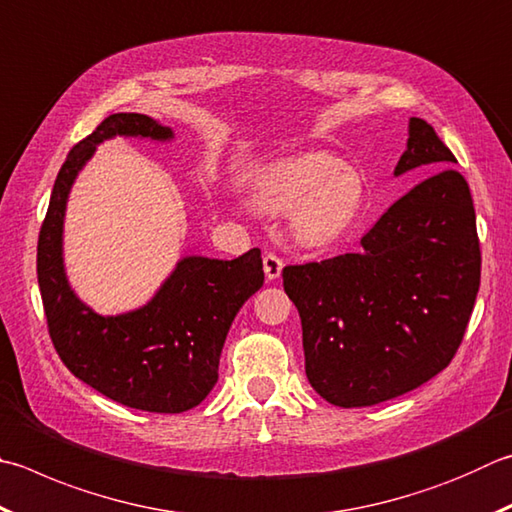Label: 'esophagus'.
<instances>
[{"label": "esophagus", "instance_id": "34e87169", "mask_svg": "<svg viewBox=\"0 0 512 512\" xmlns=\"http://www.w3.org/2000/svg\"><path fill=\"white\" fill-rule=\"evenodd\" d=\"M282 268H284V262L277 255L273 253H266L264 255V273H266V280H277V277L282 275Z\"/></svg>", "mask_w": 512, "mask_h": 512}]
</instances>
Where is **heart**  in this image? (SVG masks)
<instances>
[{"label":"heart","instance_id":"heart-1","mask_svg":"<svg viewBox=\"0 0 512 512\" xmlns=\"http://www.w3.org/2000/svg\"><path fill=\"white\" fill-rule=\"evenodd\" d=\"M365 188L356 170L324 152L295 156L259 181V201L271 212L291 210V226L304 244L340 237L362 208Z\"/></svg>","mask_w":512,"mask_h":512}]
</instances>
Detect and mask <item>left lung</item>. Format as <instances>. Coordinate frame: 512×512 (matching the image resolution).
<instances>
[{
  "label": "left lung",
  "instance_id": "1",
  "mask_svg": "<svg viewBox=\"0 0 512 512\" xmlns=\"http://www.w3.org/2000/svg\"><path fill=\"white\" fill-rule=\"evenodd\" d=\"M452 152L410 118L394 176L439 169L398 199L356 253L284 268L300 311L306 378L324 401L367 407L450 365L481 280L470 188Z\"/></svg>",
  "mask_w": 512,
  "mask_h": 512
}]
</instances>
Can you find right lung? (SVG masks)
<instances>
[{"mask_svg":"<svg viewBox=\"0 0 512 512\" xmlns=\"http://www.w3.org/2000/svg\"><path fill=\"white\" fill-rule=\"evenodd\" d=\"M111 138L172 143L174 129L145 114H114L69 152L37 241L46 322L62 362L82 383L134 410L181 414L215 387L230 324L264 284L262 253L185 255L138 309L116 315L91 309L73 291L64 266V217L78 174Z\"/></svg>","mask_w":512,"mask_h":512,"instance_id":"obj_1","label":"right lung"}]
</instances>
